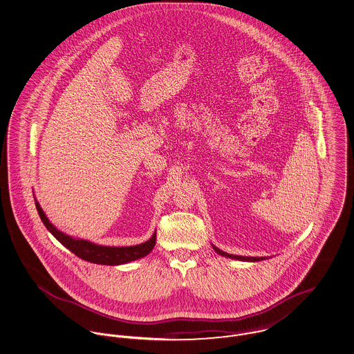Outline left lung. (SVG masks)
Masks as SVG:
<instances>
[{
    "label": "left lung",
    "instance_id": "left-lung-1",
    "mask_svg": "<svg viewBox=\"0 0 354 354\" xmlns=\"http://www.w3.org/2000/svg\"><path fill=\"white\" fill-rule=\"evenodd\" d=\"M213 248H214V251H216L217 254H220V255H223V257H227V258H231V259H237V261L258 262V261H263V259H265V258H262V257H240V255H231V254H228V252L221 251L220 248H217V247H214V245H213Z\"/></svg>",
    "mask_w": 354,
    "mask_h": 354
}]
</instances>
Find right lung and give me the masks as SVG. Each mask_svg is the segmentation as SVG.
I'll list each match as a JSON object with an SVG mask.
<instances>
[{"label": "right lung", "mask_w": 354, "mask_h": 354, "mask_svg": "<svg viewBox=\"0 0 354 354\" xmlns=\"http://www.w3.org/2000/svg\"><path fill=\"white\" fill-rule=\"evenodd\" d=\"M35 205H37V210L39 213L40 220L43 221V224L48 230V232L54 236L62 245H65L68 250H71L75 255H77L81 259L91 262V263L109 265V266L129 263L131 261L147 257L153 250V247L156 244V232L148 241L137 244V245H130V247H107V245L95 244V243L84 240V239H75L72 236L58 231L46 217L44 212L40 207L39 202L35 201Z\"/></svg>", "instance_id": "obj_1"}]
</instances>
